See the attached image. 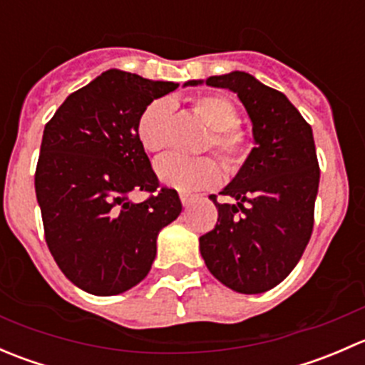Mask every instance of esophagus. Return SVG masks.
<instances>
[{"mask_svg":"<svg viewBox=\"0 0 365 365\" xmlns=\"http://www.w3.org/2000/svg\"><path fill=\"white\" fill-rule=\"evenodd\" d=\"M180 200H182V205L185 206V208H189V206L192 205L194 196H190V194H185V192H180Z\"/></svg>","mask_w":365,"mask_h":365,"instance_id":"34e87169","label":"esophagus"}]
</instances>
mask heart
Listing matches in <instances>:
<instances>
[{
    "mask_svg": "<svg viewBox=\"0 0 365 365\" xmlns=\"http://www.w3.org/2000/svg\"><path fill=\"white\" fill-rule=\"evenodd\" d=\"M197 116L212 128L206 146H212L226 165L235 168L245 155V135L238 125V111L230 98L222 95H201L192 102ZM169 104L155 101L141 113L135 134L143 148L150 153L160 152L165 146V127L169 120ZM155 173L160 182L183 192L206 189L220 180V165L213 157H182L165 153L155 162Z\"/></svg>",
    "mask_w": 365,
    "mask_h": 365,
    "instance_id": "heart-1",
    "label": "heart"
}]
</instances>
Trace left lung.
<instances>
[{"label":"left lung","instance_id":"1","mask_svg":"<svg viewBox=\"0 0 365 365\" xmlns=\"http://www.w3.org/2000/svg\"><path fill=\"white\" fill-rule=\"evenodd\" d=\"M205 83L238 95L252 121L256 146L220 192L233 203L210 197L219 219L200 238V251L224 286L256 295L288 277L311 238L319 185L312 128L284 93L251 73L235 70Z\"/></svg>","mask_w":365,"mask_h":365}]
</instances>
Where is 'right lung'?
<instances>
[{
	"label": "right lung",
	"instance_id": "obj_1",
	"mask_svg": "<svg viewBox=\"0 0 365 365\" xmlns=\"http://www.w3.org/2000/svg\"><path fill=\"white\" fill-rule=\"evenodd\" d=\"M176 88L111 68L70 93L43 128L35 192L46 242L83 292L109 297L139 284L160 230L182 212L135 134L141 113ZM132 190L156 194L134 204Z\"/></svg>",
	"mask_w": 365,
	"mask_h": 365
}]
</instances>
